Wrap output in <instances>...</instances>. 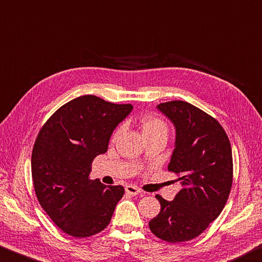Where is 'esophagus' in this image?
<instances>
[{
    "label": "esophagus",
    "mask_w": 262,
    "mask_h": 262,
    "mask_svg": "<svg viewBox=\"0 0 262 262\" xmlns=\"http://www.w3.org/2000/svg\"><path fill=\"white\" fill-rule=\"evenodd\" d=\"M125 191H126V193L131 194V195H137V194H139L140 192H141V190L139 189V187H137L135 185H126L125 186Z\"/></svg>",
    "instance_id": "obj_1"
}]
</instances>
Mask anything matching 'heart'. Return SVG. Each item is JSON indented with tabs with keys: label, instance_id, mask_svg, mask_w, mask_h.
<instances>
[{
	"label": "heart",
	"instance_id": "heart-1",
	"mask_svg": "<svg viewBox=\"0 0 262 262\" xmlns=\"http://www.w3.org/2000/svg\"><path fill=\"white\" fill-rule=\"evenodd\" d=\"M140 126L143 135L145 137L155 136V135H166L168 136V125L163 119L157 116H146L140 121ZM121 132V128L115 131L113 139H116Z\"/></svg>",
	"mask_w": 262,
	"mask_h": 262
}]
</instances>
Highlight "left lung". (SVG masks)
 <instances>
[{
  "label": "left lung",
  "instance_id": "obj_1",
  "mask_svg": "<svg viewBox=\"0 0 262 262\" xmlns=\"http://www.w3.org/2000/svg\"><path fill=\"white\" fill-rule=\"evenodd\" d=\"M158 109L176 127L168 170L183 187L172 201L155 195L161 210L149 229L162 241L187 242L203 233L226 206L233 177L231 145L221 124L193 104L175 100Z\"/></svg>",
  "mask_w": 262,
  "mask_h": 262
}]
</instances>
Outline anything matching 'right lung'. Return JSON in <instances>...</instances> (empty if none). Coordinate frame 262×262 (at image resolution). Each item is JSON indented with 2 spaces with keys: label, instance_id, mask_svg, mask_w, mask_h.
I'll return each mask as SVG.
<instances>
[{
  "label": "right lung",
  "instance_id": "add662e5",
  "mask_svg": "<svg viewBox=\"0 0 262 262\" xmlns=\"http://www.w3.org/2000/svg\"><path fill=\"white\" fill-rule=\"evenodd\" d=\"M132 104L82 95L58 108L43 124L32 150V180L41 207L68 235L102 231L124 194L122 185L90 180L92 162L107 152L115 127Z\"/></svg>",
  "mask_w": 262,
  "mask_h": 262
}]
</instances>
